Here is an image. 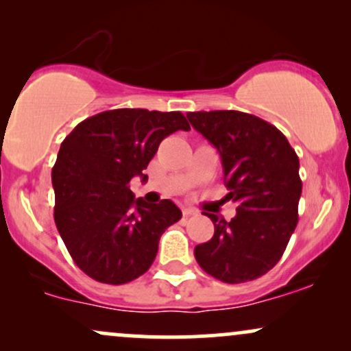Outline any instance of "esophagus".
<instances>
[{
    "label": "esophagus",
    "mask_w": 351,
    "mask_h": 351,
    "mask_svg": "<svg viewBox=\"0 0 351 351\" xmlns=\"http://www.w3.org/2000/svg\"><path fill=\"white\" fill-rule=\"evenodd\" d=\"M195 215H198V211H196V209H193V208H183V216H195Z\"/></svg>",
    "instance_id": "34e87169"
}]
</instances>
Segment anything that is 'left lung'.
<instances>
[{"instance_id":"obj_1","label":"left lung","mask_w":351,"mask_h":351,"mask_svg":"<svg viewBox=\"0 0 351 351\" xmlns=\"http://www.w3.org/2000/svg\"><path fill=\"white\" fill-rule=\"evenodd\" d=\"M186 117L219 152L226 199L237 203L229 223L203 213L215 236L196 245V261L226 284L257 279L279 263L299 221V156L280 130L256 115L213 110Z\"/></svg>"}]
</instances>
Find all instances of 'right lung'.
Listing matches in <instances>:
<instances>
[{
  "mask_svg": "<svg viewBox=\"0 0 351 351\" xmlns=\"http://www.w3.org/2000/svg\"><path fill=\"white\" fill-rule=\"evenodd\" d=\"M189 130L181 112L115 108L80 122L52 168L54 221L74 263L94 280L120 285L150 269L165 229L181 219L170 199L135 198L140 176L165 136Z\"/></svg>",
  "mask_w": 351,
  "mask_h": 351,
  "instance_id": "1",
  "label": "right lung"
}]
</instances>
